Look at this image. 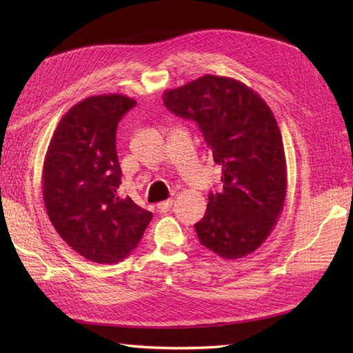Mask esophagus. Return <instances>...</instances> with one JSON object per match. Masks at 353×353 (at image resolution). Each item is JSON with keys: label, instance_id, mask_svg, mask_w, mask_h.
Returning a JSON list of instances; mask_svg holds the SVG:
<instances>
[{"label": "esophagus", "instance_id": "1", "mask_svg": "<svg viewBox=\"0 0 353 353\" xmlns=\"http://www.w3.org/2000/svg\"><path fill=\"white\" fill-rule=\"evenodd\" d=\"M172 205H174V201H172V199L163 201V202H159V203H157V210H159L160 212H168V211L172 208Z\"/></svg>", "mask_w": 353, "mask_h": 353}]
</instances>
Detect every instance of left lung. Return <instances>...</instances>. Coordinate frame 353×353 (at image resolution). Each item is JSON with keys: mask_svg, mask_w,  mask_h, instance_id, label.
<instances>
[{"mask_svg": "<svg viewBox=\"0 0 353 353\" xmlns=\"http://www.w3.org/2000/svg\"><path fill=\"white\" fill-rule=\"evenodd\" d=\"M163 103L199 125L221 166L223 190L210 193L205 216L194 225L201 244L230 261L253 253L286 199L285 148L272 110L245 83L216 74L165 91Z\"/></svg>", "mask_w": 353, "mask_h": 353, "instance_id": "8db88e82", "label": "left lung"}]
</instances>
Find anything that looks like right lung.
I'll return each instance as SVG.
<instances>
[{"instance_id":"obj_1","label":"right lung","mask_w":353,"mask_h":353,"mask_svg":"<svg viewBox=\"0 0 353 353\" xmlns=\"http://www.w3.org/2000/svg\"><path fill=\"white\" fill-rule=\"evenodd\" d=\"M136 101L100 94L77 103L59 119L43 163L48 216L76 253L117 263L139 244L152 212L118 193L121 168L117 127Z\"/></svg>"}]
</instances>
